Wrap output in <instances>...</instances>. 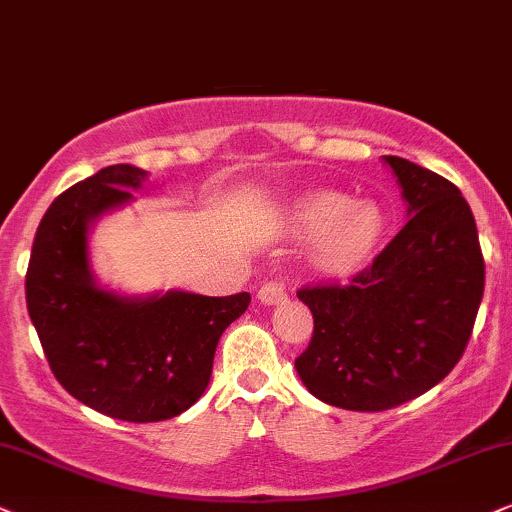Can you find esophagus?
Instances as JSON below:
<instances>
[{"label":"esophagus","instance_id":"1","mask_svg":"<svg viewBox=\"0 0 512 512\" xmlns=\"http://www.w3.org/2000/svg\"><path fill=\"white\" fill-rule=\"evenodd\" d=\"M286 286L281 281H267L264 286L257 290V300L262 304H278L286 300Z\"/></svg>","mask_w":512,"mask_h":512}]
</instances>
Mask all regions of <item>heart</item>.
<instances>
[{"label":"heart","instance_id":"1","mask_svg":"<svg viewBox=\"0 0 512 512\" xmlns=\"http://www.w3.org/2000/svg\"><path fill=\"white\" fill-rule=\"evenodd\" d=\"M290 222L302 234L319 236L316 262L328 271H345L364 260L383 231L373 205H354L342 193H312L295 205Z\"/></svg>","mask_w":512,"mask_h":512}]
</instances>
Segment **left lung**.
<instances>
[{
  "label": "left lung",
  "instance_id": "8db88e82",
  "mask_svg": "<svg viewBox=\"0 0 512 512\" xmlns=\"http://www.w3.org/2000/svg\"><path fill=\"white\" fill-rule=\"evenodd\" d=\"M409 222L349 283L302 286L312 340L295 368L307 390L347 411H387L428 392L463 357L484 293L470 205L449 179L397 155Z\"/></svg>",
  "mask_w": 512,
  "mask_h": 512
}]
</instances>
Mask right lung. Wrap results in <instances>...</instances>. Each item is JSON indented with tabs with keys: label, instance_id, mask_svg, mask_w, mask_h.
Wrapping results in <instances>:
<instances>
[{
	"label": "right lung",
	"instance_id": "right-lung-1",
	"mask_svg": "<svg viewBox=\"0 0 512 512\" xmlns=\"http://www.w3.org/2000/svg\"><path fill=\"white\" fill-rule=\"evenodd\" d=\"M144 179L139 167L111 165L63 191L37 226L25 274L51 373L89 409L127 423L167 420L196 404L219 338L250 304V293L120 297L96 286L89 226L132 200L129 189Z\"/></svg>",
	"mask_w": 512,
	"mask_h": 512
}]
</instances>
